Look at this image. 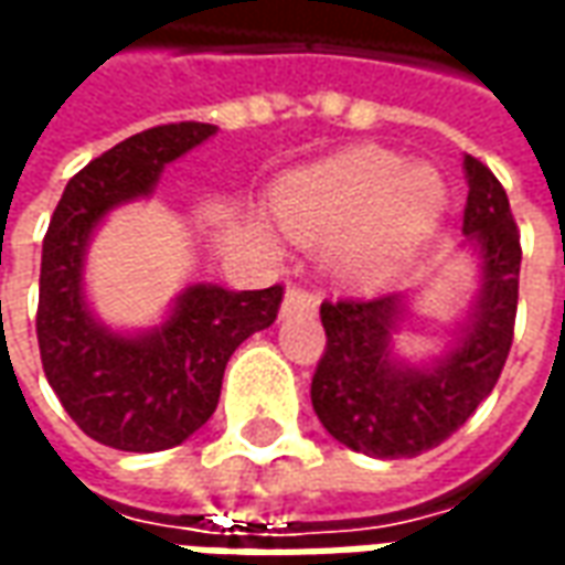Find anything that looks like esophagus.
I'll use <instances>...</instances> for the list:
<instances>
[{
    "label": "esophagus",
    "instance_id": "obj_1",
    "mask_svg": "<svg viewBox=\"0 0 565 565\" xmlns=\"http://www.w3.org/2000/svg\"><path fill=\"white\" fill-rule=\"evenodd\" d=\"M315 306H318V296L308 294L302 287H287L281 302V318H290L296 311H311Z\"/></svg>",
    "mask_w": 565,
    "mask_h": 565
}]
</instances>
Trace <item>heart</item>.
<instances>
[{
    "label": "heart",
    "instance_id": "1",
    "mask_svg": "<svg viewBox=\"0 0 565 565\" xmlns=\"http://www.w3.org/2000/svg\"><path fill=\"white\" fill-rule=\"evenodd\" d=\"M299 238L332 235V266L354 287L399 278L429 245L445 214L436 169L408 166L393 150L360 145L294 174L275 196Z\"/></svg>",
    "mask_w": 565,
    "mask_h": 565
}]
</instances>
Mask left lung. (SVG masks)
<instances>
[{
    "mask_svg": "<svg viewBox=\"0 0 565 565\" xmlns=\"http://www.w3.org/2000/svg\"><path fill=\"white\" fill-rule=\"evenodd\" d=\"M469 184L462 250L475 259V294L441 351L424 360L399 354V332L415 294L372 302H323L327 351L311 379V405L339 445L399 460L457 433L497 387L518 311L521 235L497 174L462 157Z\"/></svg>",
    "mask_w": 565,
    "mask_h": 565,
    "instance_id": "1",
    "label": "left lung"
}]
</instances>
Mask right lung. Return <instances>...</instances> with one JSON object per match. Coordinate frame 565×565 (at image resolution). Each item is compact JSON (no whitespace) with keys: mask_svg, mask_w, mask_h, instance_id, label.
<instances>
[{"mask_svg":"<svg viewBox=\"0 0 565 565\" xmlns=\"http://www.w3.org/2000/svg\"><path fill=\"white\" fill-rule=\"evenodd\" d=\"M214 132L166 124L105 150L68 181L44 235L35 318L44 375L68 417L108 448L153 454L186 441L214 415L235 348L278 318L281 287L190 284L145 330L105 323L87 296V254L108 214L153 196L162 169Z\"/></svg>","mask_w":565,"mask_h":565,"instance_id":"1","label":"right lung"}]
</instances>
